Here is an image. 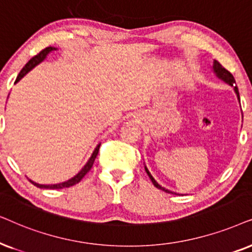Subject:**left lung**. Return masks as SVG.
<instances>
[{
    "instance_id": "8db88e82",
    "label": "left lung",
    "mask_w": 252,
    "mask_h": 252,
    "mask_svg": "<svg viewBox=\"0 0 252 252\" xmlns=\"http://www.w3.org/2000/svg\"><path fill=\"white\" fill-rule=\"evenodd\" d=\"M213 70H214V72L217 73V76L219 77V78H221L223 80V82H226L227 84H229V85H231V86H234V90H235V92H236V94H237V98H239V100H240V94H239V89H237V86H236V83H235V78H234V76L231 75V73L228 71V70L226 69V68H223L222 65L220 64L219 62L218 61H214V63H213ZM145 170H146V173H147V175H149V177L151 179V181H152V183L154 184V187H157L158 189H160V190H163L165 191V192H168V193H173L172 191H169V190H167V189H165V188H162L160 186V184H158V182L156 180L153 179V176L151 175L150 174V172H149V169L147 168H145Z\"/></svg>"
}]
</instances>
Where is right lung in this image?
<instances>
[{
  "label": "right lung",
  "mask_w": 252,
  "mask_h": 252,
  "mask_svg": "<svg viewBox=\"0 0 252 252\" xmlns=\"http://www.w3.org/2000/svg\"><path fill=\"white\" fill-rule=\"evenodd\" d=\"M53 49H55V48H53V47H47V48L42 49L41 52H40L39 54H36L35 56H33V58H32L31 60H30V61H29L28 63H26L24 68H23V69L21 70V72H19V75L17 76L15 83L19 82V80H21V79L23 78V77H24V76L26 75V73H28V72L30 71V70H32V68H34V66H35L36 64H39L40 62L43 61V59L46 58L47 54H48L49 52H52ZM99 147H100V144H99L98 146L95 147V150H94V152H93L92 157L90 158L89 161H87V163H86L85 166H84V168H83L82 170H80V172H79L78 174H77L76 176H73L72 179H70L69 181H66V182L59 183V184H53V186H43V184H38V183L33 182V181H31V180H30V182H31L32 184H34L35 187L41 188V189H63V188H69V187H71V186H75V184L78 183L79 181L82 180L83 177L86 175L87 172H89V170L92 168L93 163H94L95 158H96V156H98Z\"/></svg>",
  "instance_id": "1"
}]
</instances>
